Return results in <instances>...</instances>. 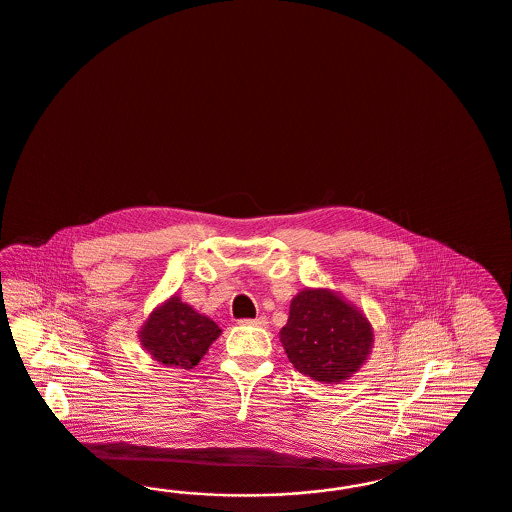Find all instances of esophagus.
Listing matches in <instances>:
<instances>
[{
  "label": "esophagus",
  "mask_w": 512,
  "mask_h": 512,
  "mask_svg": "<svg viewBox=\"0 0 512 512\" xmlns=\"http://www.w3.org/2000/svg\"><path fill=\"white\" fill-rule=\"evenodd\" d=\"M238 324L240 326H266L268 322H266L265 316H259V318H244V320H238Z\"/></svg>",
  "instance_id": "1"
}]
</instances>
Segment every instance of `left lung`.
<instances>
[{
    "label": "left lung",
    "instance_id": "left-lung-1",
    "mask_svg": "<svg viewBox=\"0 0 512 512\" xmlns=\"http://www.w3.org/2000/svg\"><path fill=\"white\" fill-rule=\"evenodd\" d=\"M287 358L299 373L339 383L362 368L373 345L368 318L329 289H303L280 331Z\"/></svg>",
    "mask_w": 512,
    "mask_h": 512
}]
</instances>
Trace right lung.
Returning <instances> with one entry per match:
<instances>
[{
	"mask_svg": "<svg viewBox=\"0 0 512 512\" xmlns=\"http://www.w3.org/2000/svg\"><path fill=\"white\" fill-rule=\"evenodd\" d=\"M221 328L188 307L177 295L156 308L139 331L148 354L167 368L192 369L205 356Z\"/></svg>",
	"mask_w": 512,
	"mask_h": 512,
	"instance_id": "add662e5",
	"label": "right lung"
}]
</instances>
